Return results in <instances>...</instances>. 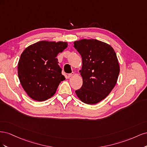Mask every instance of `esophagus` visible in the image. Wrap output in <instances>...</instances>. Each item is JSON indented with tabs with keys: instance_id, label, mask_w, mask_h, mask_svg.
I'll return each mask as SVG.
<instances>
[{
	"instance_id": "34e87169",
	"label": "esophagus",
	"mask_w": 147,
	"mask_h": 147,
	"mask_svg": "<svg viewBox=\"0 0 147 147\" xmlns=\"http://www.w3.org/2000/svg\"><path fill=\"white\" fill-rule=\"evenodd\" d=\"M74 75V72H72V73H70V74H68L67 78H70V77H72Z\"/></svg>"
}]
</instances>
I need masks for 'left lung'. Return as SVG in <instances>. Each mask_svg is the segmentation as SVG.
<instances>
[{
  "mask_svg": "<svg viewBox=\"0 0 147 147\" xmlns=\"http://www.w3.org/2000/svg\"><path fill=\"white\" fill-rule=\"evenodd\" d=\"M82 57V86L75 91L83 102L96 104L104 99L117 83L119 66L113 48L96 39L74 42Z\"/></svg>",
  "mask_w": 147,
  "mask_h": 147,
  "instance_id": "1",
  "label": "left lung"
}]
</instances>
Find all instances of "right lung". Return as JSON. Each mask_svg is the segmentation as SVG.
<instances>
[{
    "label": "right lung",
    "mask_w": 147,
    "mask_h": 147,
    "mask_svg": "<svg viewBox=\"0 0 147 147\" xmlns=\"http://www.w3.org/2000/svg\"><path fill=\"white\" fill-rule=\"evenodd\" d=\"M67 46L64 42L41 41L22 53L18 74L22 86L32 99L44 101L50 98L65 80L56 56Z\"/></svg>",
    "instance_id": "1"
}]
</instances>
